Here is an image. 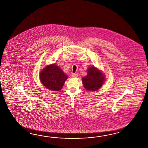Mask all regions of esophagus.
<instances>
[{"label":"esophagus","instance_id":"1","mask_svg":"<svg viewBox=\"0 0 148 148\" xmlns=\"http://www.w3.org/2000/svg\"><path fill=\"white\" fill-rule=\"evenodd\" d=\"M72 77L73 78H77L78 77V74L77 73H73L72 74Z\"/></svg>","mask_w":148,"mask_h":148}]
</instances>
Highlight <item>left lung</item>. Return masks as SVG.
Returning <instances> with one entry per match:
<instances>
[{
	"instance_id": "8db88e82",
	"label": "left lung",
	"mask_w": 148,
	"mask_h": 148,
	"mask_svg": "<svg viewBox=\"0 0 148 148\" xmlns=\"http://www.w3.org/2000/svg\"><path fill=\"white\" fill-rule=\"evenodd\" d=\"M105 78L100 70L91 66L87 69V75L82 78L84 87L88 91L98 90L102 86Z\"/></svg>"
}]
</instances>
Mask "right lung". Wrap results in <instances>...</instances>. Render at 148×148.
I'll return each mask as SVG.
<instances>
[{"mask_svg":"<svg viewBox=\"0 0 148 148\" xmlns=\"http://www.w3.org/2000/svg\"><path fill=\"white\" fill-rule=\"evenodd\" d=\"M68 78L59 66L56 65H48L40 73V79L42 85L51 91H60Z\"/></svg>","mask_w":148,"mask_h":148,"instance_id":"right-lung-1","label":"right lung"}]
</instances>
